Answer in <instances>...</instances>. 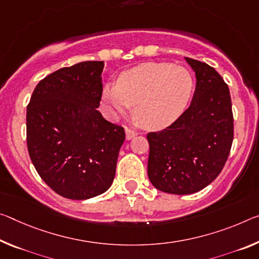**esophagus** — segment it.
<instances>
[{"mask_svg":"<svg viewBox=\"0 0 259 259\" xmlns=\"http://www.w3.org/2000/svg\"><path fill=\"white\" fill-rule=\"evenodd\" d=\"M137 135H138L137 131H135L133 129H130V128H126L125 129V138L128 139V141H130V139H133L135 136H137Z\"/></svg>","mask_w":259,"mask_h":259,"instance_id":"obj_1","label":"esophagus"}]
</instances>
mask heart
I'll use <instances>...</instances> for the list:
<instances>
[{"label": "heart", "instance_id": "1", "mask_svg": "<svg viewBox=\"0 0 259 259\" xmlns=\"http://www.w3.org/2000/svg\"><path fill=\"white\" fill-rule=\"evenodd\" d=\"M194 81L188 70L165 62H146L122 72L102 90V106L110 117L134 106L136 120L147 129L173 124L188 107Z\"/></svg>", "mask_w": 259, "mask_h": 259}]
</instances>
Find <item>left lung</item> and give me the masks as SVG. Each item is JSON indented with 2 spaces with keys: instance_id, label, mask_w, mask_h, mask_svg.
Here are the masks:
<instances>
[{
  "instance_id": "left-lung-1",
  "label": "left lung",
  "mask_w": 259,
  "mask_h": 259,
  "mask_svg": "<svg viewBox=\"0 0 259 259\" xmlns=\"http://www.w3.org/2000/svg\"><path fill=\"white\" fill-rule=\"evenodd\" d=\"M196 92L173 124L147 134V174L153 186L174 195L194 194L214 181L227 161L234 138L228 85L214 68L190 57Z\"/></svg>"
}]
</instances>
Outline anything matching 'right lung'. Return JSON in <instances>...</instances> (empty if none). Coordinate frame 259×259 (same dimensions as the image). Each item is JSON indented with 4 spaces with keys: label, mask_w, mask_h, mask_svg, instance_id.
I'll return each mask as SVG.
<instances>
[{
    "label": "right lung",
    "mask_w": 259,
    "mask_h": 259,
    "mask_svg": "<svg viewBox=\"0 0 259 259\" xmlns=\"http://www.w3.org/2000/svg\"><path fill=\"white\" fill-rule=\"evenodd\" d=\"M102 61H86L45 77L26 110L27 150L40 178L56 194L88 199L112 186L123 126L102 117Z\"/></svg>",
    "instance_id": "right-lung-1"
}]
</instances>
